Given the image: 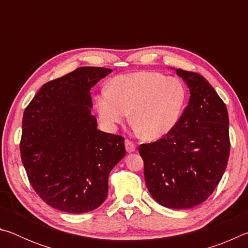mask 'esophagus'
Wrapping results in <instances>:
<instances>
[{
    "mask_svg": "<svg viewBox=\"0 0 248 248\" xmlns=\"http://www.w3.org/2000/svg\"><path fill=\"white\" fill-rule=\"evenodd\" d=\"M124 145H125V151H127L128 153H132V152H134V151H136V145H134V143L131 141L125 140Z\"/></svg>",
    "mask_w": 248,
    "mask_h": 248,
    "instance_id": "34e87169",
    "label": "esophagus"
}]
</instances>
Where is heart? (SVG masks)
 I'll return each mask as SVG.
<instances>
[{"label": "heart", "mask_w": 248, "mask_h": 248, "mask_svg": "<svg viewBox=\"0 0 248 248\" xmlns=\"http://www.w3.org/2000/svg\"><path fill=\"white\" fill-rule=\"evenodd\" d=\"M187 91L178 78L158 72L118 75L96 95L100 123L114 131L130 111V124L142 139L156 141L173 131L182 118Z\"/></svg>", "instance_id": "1"}]
</instances>
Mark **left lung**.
I'll list each match as a JSON object with an SVG mask.
<instances>
[{
    "label": "left lung",
    "instance_id": "8db88e82",
    "mask_svg": "<svg viewBox=\"0 0 248 248\" xmlns=\"http://www.w3.org/2000/svg\"><path fill=\"white\" fill-rule=\"evenodd\" d=\"M171 69L189 89L188 106L169 136L141 144L139 152L153 199L166 208L189 209L207 200L224 174L230 156L229 115L202 75Z\"/></svg>",
    "mask_w": 248,
    "mask_h": 248
}]
</instances>
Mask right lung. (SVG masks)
<instances>
[{
  "mask_svg": "<svg viewBox=\"0 0 248 248\" xmlns=\"http://www.w3.org/2000/svg\"><path fill=\"white\" fill-rule=\"evenodd\" d=\"M111 72L78 68L46 83L24 111L23 165L40 198L60 211L97 209L109 173L125 155L124 138L98 130L91 111V89Z\"/></svg>",
  "mask_w": 248,
  "mask_h": 248,
  "instance_id": "right-lung-1",
  "label": "right lung"
}]
</instances>
